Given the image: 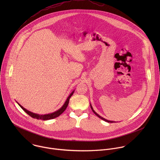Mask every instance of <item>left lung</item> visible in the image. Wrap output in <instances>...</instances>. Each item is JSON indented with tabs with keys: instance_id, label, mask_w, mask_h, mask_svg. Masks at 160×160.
Listing matches in <instances>:
<instances>
[{
	"instance_id": "obj_1",
	"label": "left lung",
	"mask_w": 160,
	"mask_h": 160,
	"mask_svg": "<svg viewBox=\"0 0 160 160\" xmlns=\"http://www.w3.org/2000/svg\"><path fill=\"white\" fill-rule=\"evenodd\" d=\"M90 108H91V109H92V111L94 112V113L95 114V115L97 116V117H98L99 118H101V119H102V120H103L104 121H105V122H108V123H114V122H113V121H110V120H106V119H105V118H102V117H101V116H99L98 114L96 112H95V111L93 109V108H92V106H91V104H90Z\"/></svg>"
}]
</instances>
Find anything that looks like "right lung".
<instances>
[{
	"mask_svg": "<svg viewBox=\"0 0 160 160\" xmlns=\"http://www.w3.org/2000/svg\"><path fill=\"white\" fill-rule=\"evenodd\" d=\"M74 93V90L73 91V92L70 94V95L68 96V98H67L66 102H64V105L59 109H58V111L52 112V113H50V114H47V115H38V114H36V113H33L31 111H28L27 109H26L25 108H24L23 107H22L21 105H20L19 103H18L19 104V106L22 109V110H24L28 115H30L31 117L33 118H36V119H40V120H51V119H53V118H55L58 117H59L60 115H61V114L65 111V109H66L68 105V103H69V101H70V98L72 97V96L73 94Z\"/></svg>",
	"mask_w": 160,
	"mask_h": 160,
	"instance_id": "obj_1",
	"label": "right lung"
}]
</instances>
